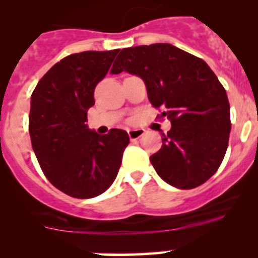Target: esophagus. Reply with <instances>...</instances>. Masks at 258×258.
Segmentation results:
<instances>
[{
  "mask_svg": "<svg viewBox=\"0 0 258 258\" xmlns=\"http://www.w3.org/2000/svg\"><path fill=\"white\" fill-rule=\"evenodd\" d=\"M145 135V130L142 128H136V130H128V137L131 141H135V140L141 139Z\"/></svg>",
  "mask_w": 258,
  "mask_h": 258,
  "instance_id": "1",
  "label": "esophagus"
}]
</instances>
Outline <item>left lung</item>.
I'll use <instances>...</instances> for the list:
<instances>
[{
    "mask_svg": "<svg viewBox=\"0 0 258 258\" xmlns=\"http://www.w3.org/2000/svg\"><path fill=\"white\" fill-rule=\"evenodd\" d=\"M141 77L153 107L171 121L162 147L150 157L161 178L189 189L220 167L231 131L230 103L217 76L204 59L170 43L123 48L110 74Z\"/></svg>",
    "mask_w": 258,
    "mask_h": 258,
    "instance_id": "left-lung-1",
    "label": "left lung"
}]
</instances>
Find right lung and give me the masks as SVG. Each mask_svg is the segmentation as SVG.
I'll use <instances>...</instances> for the list:
<instances>
[{
  "instance_id": "1",
  "label": "right lung",
  "mask_w": 258,
  "mask_h": 258,
  "mask_svg": "<svg viewBox=\"0 0 258 258\" xmlns=\"http://www.w3.org/2000/svg\"><path fill=\"white\" fill-rule=\"evenodd\" d=\"M119 49L70 54L48 70L31 96L28 131L38 163L56 188L92 199L113 183L130 144L126 131L98 135L88 128L95 87Z\"/></svg>"
}]
</instances>
